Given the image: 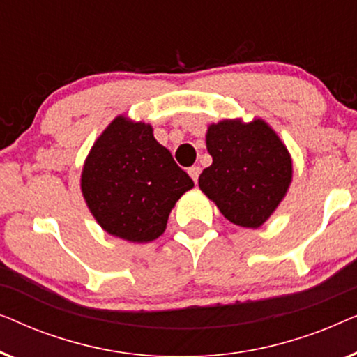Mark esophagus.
<instances>
[{"instance_id":"1","label":"esophagus","mask_w":357,"mask_h":357,"mask_svg":"<svg viewBox=\"0 0 357 357\" xmlns=\"http://www.w3.org/2000/svg\"><path fill=\"white\" fill-rule=\"evenodd\" d=\"M188 174H190V177L193 178V182L197 183L199 178V174H202V169H199V165H193V167L188 169Z\"/></svg>"}]
</instances>
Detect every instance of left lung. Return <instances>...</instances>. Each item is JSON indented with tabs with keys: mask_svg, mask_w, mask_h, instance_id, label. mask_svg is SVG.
I'll return each mask as SVG.
<instances>
[{
	"mask_svg": "<svg viewBox=\"0 0 357 357\" xmlns=\"http://www.w3.org/2000/svg\"><path fill=\"white\" fill-rule=\"evenodd\" d=\"M206 148L213 164L199 175V188L231 222L260 227L291 183L286 146L265 121L224 120L209 126Z\"/></svg>",
	"mask_w": 357,
	"mask_h": 357,
	"instance_id": "obj_1",
	"label": "left lung"
}]
</instances>
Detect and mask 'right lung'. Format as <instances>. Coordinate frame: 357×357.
Listing matches in <instances>:
<instances>
[{
	"label": "right lung",
	"instance_id": "1",
	"mask_svg": "<svg viewBox=\"0 0 357 357\" xmlns=\"http://www.w3.org/2000/svg\"><path fill=\"white\" fill-rule=\"evenodd\" d=\"M192 187L193 180L154 139L153 128L123 116L92 146L81 178L97 222L130 242L158 238L175 202Z\"/></svg>",
	"mask_w": 357,
	"mask_h": 357
}]
</instances>
